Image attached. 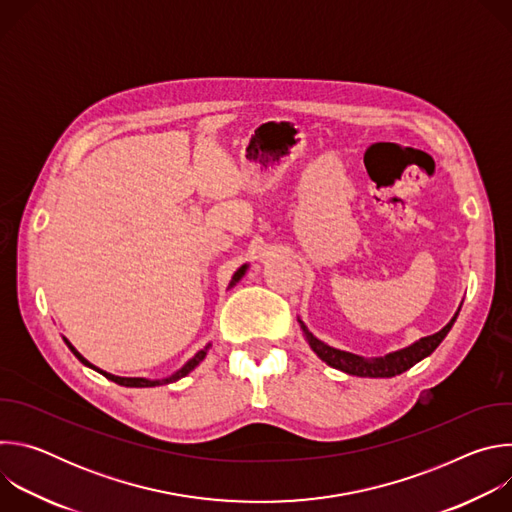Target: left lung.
Masks as SVG:
<instances>
[{"label":"left lung","mask_w":512,"mask_h":512,"mask_svg":"<svg viewBox=\"0 0 512 512\" xmlns=\"http://www.w3.org/2000/svg\"><path fill=\"white\" fill-rule=\"evenodd\" d=\"M462 308V306H460ZM460 308L458 312L454 314V318L440 330L435 332L431 336H425V338H419L417 342L401 348V350H395V352H389L385 356H379V358H364V356H358V354H352V352H346V350H340V348H334L326 342H322L320 338H316L308 326L298 318L300 322V328L310 344V348L328 364V367L332 369H338L346 375H354V377H371V379H391V377H397L405 371H409L413 364H417L419 360H423L425 356H429L437 346H440V342L448 336V332L452 330L458 314H460Z\"/></svg>","instance_id":"1"}]
</instances>
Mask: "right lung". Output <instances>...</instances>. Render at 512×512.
<instances>
[{
    "label": "right lung",
    "mask_w": 512,
    "mask_h": 512,
    "mask_svg": "<svg viewBox=\"0 0 512 512\" xmlns=\"http://www.w3.org/2000/svg\"><path fill=\"white\" fill-rule=\"evenodd\" d=\"M247 263L243 265V267H239L237 271H235V275H233V279H231V283H229V287H233L243 275H245V271H247ZM64 342H66V346L70 348V352L75 354L85 367H91L93 371H97V373H101L103 377H107L109 381H113V383H117V385H121V387H158V385H168V383H174V381H178V379H182V377H186L188 373H192L198 364L204 360V356H206V352H208V348H210V344H206L202 350H198L186 364L184 367L180 369V371H176L174 375H170V377H164V379H143V377H117V375H111V373H107V371H101L99 367H95V364H91L75 346H72L66 338H64Z\"/></svg>",
    "instance_id": "add662e5"
}]
</instances>
